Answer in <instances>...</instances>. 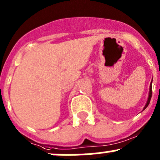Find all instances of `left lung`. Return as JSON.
<instances>
[{
    "mask_svg": "<svg viewBox=\"0 0 160 160\" xmlns=\"http://www.w3.org/2000/svg\"><path fill=\"white\" fill-rule=\"evenodd\" d=\"M152 82H151V84H150V88H149V95H148V101H147L146 104H145V107H144L143 110H145V108H146L148 106V104H149L150 102V100H151V98H152Z\"/></svg>",
    "mask_w": 160,
    "mask_h": 160,
    "instance_id": "left-lung-1",
    "label": "left lung"
}]
</instances>
